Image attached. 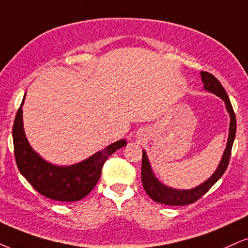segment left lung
<instances>
[{
    "label": "left lung",
    "mask_w": 248,
    "mask_h": 248,
    "mask_svg": "<svg viewBox=\"0 0 248 248\" xmlns=\"http://www.w3.org/2000/svg\"><path fill=\"white\" fill-rule=\"evenodd\" d=\"M201 80L203 82L204 90L209 92V93L215 94V95L221 97L224 101L225 109H227L228 114L230 116V126H229L227 147L224 149V153H223L222 158L219 161L218 167L216 168L215 172L208 179L201 183L200 185L195 186V187L191 189H177L163 184L155 176L151 163H149L147 153H146V151H142L141 180L143 188H145L146 193L158 203L169 204V206H184V204L195 202L198 199H200L204 193L208 192V189L221 178L228 168L229 160H230L231 156L232 145H233L234 137H236V115H234L233 109H232L230 99H229L227 92H225L221 82L217 79L214 77L213 75H210L209 72L201 71Z\"/></svg>",
    "instance_id": "obj_1"
}]
</instances>
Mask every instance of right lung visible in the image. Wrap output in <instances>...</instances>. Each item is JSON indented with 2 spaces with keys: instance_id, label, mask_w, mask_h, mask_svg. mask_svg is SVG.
I'll list each match as a JSON object with an SVG mask.
<instances>
[{
  "instance_id": "right-lung-1",
  "label": "right lung",
  "mask_w": 248,
  "mask_h": 248,
  "mask_svg": "<svg viewBox=\"0 0 248 248\" xmlns=\"http://www.w3.org/2000/svg\"><path fill=\"white\" fill-rule=\"evenodd\" d=\"M23 102L15 118L12 138L16 163L20 173L40 194L56 201H79L90 193L99 182L103 164L110 155L126 145L121 139L96 152L86 160L71 166H57L41 157L31 147L23 123Z\"/></svg>"
}]
</instances>
